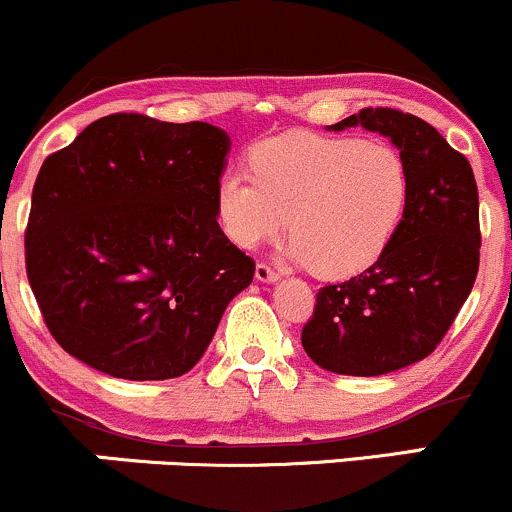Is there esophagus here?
Returning a JSON list of instances; mask_svg holds the SVG:
<instances>
[{
	"mask_svg": "<svg viewBox=\"0 0 512 512\" xmlns=\"http://www.w3.org/2000/svg\"><path fill=\"white\" fill-rule=\"evenodd\" d=\"M255 279L257 282H265V284H274V282H279V274L272 270V267H267V265H257L255 267Z\"/></svg>",
	"mask_w": 512,
	"mask_h": 512,
	"instance_id": "esophagus-1",
	"label": "esophagus"
}]
</instances>
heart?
I'll return each mask as SVG.
<instances>
[{"label": "heart", "instance_id": "b5f03b06", "mask_svg": "<svg viewBox=\"0 0 512 512\" xmlns=\"http://www.w3.org/2000/svg\"><path fill=\"white\" fill-rule=\"evenodd\" d=\"M252 176L215 188L225 235L255 250L289 228L287 257L316 277L346 279L385 252L410 201V171L387 144L289 132L257 144Z\"/></svg>", "mask_w": 512, "mask_h": 512}]
</instances>
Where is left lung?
<instances>
[{"mask_svg":"<svg viewBox=\"0 0 512 512\" xmlns=\"http://www.w3.org/2000/svg\"><path fill=\"white\" fill-rule=\"evenodd\" d=\"M348 127L395 144L410 201L373 267L321 289L301 346L319 368L375 378L427 358L469 299L481 250L478 188L464 154L419 117L368 107L326 129Z\"/></svg>","mask_w":512,"mask_h":512,"instance_id":"left-lung-1","label":"left lung"}]
</instances>
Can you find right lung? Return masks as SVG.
<instances>
[{"instance_id":"add662e5","label":"right lung","mask_w":512,"mask_h":512,"mask_svg":"<svg viewBox=\"0 0 512 512\" xmlns=\"http://www.w3.org/2000/svg\"><path fill=\"white\" fill-rule=\"evenodd\" d=\"M225 129L120 112L43 161L26 274L48 331L122 380L188 373L255 262L218 225Z\"/></svg>"}]
</instances>
